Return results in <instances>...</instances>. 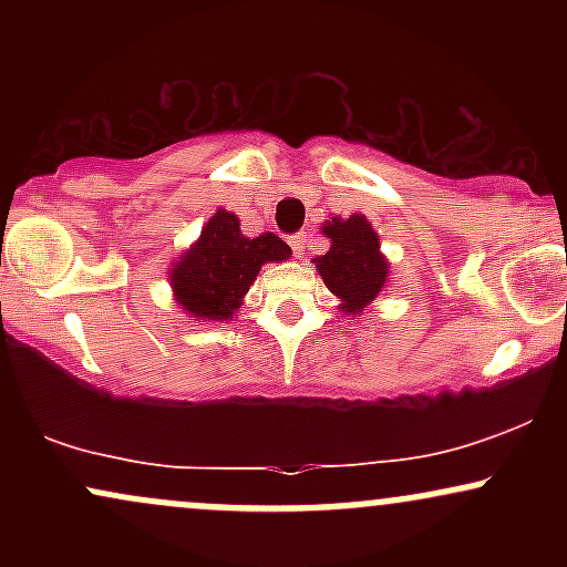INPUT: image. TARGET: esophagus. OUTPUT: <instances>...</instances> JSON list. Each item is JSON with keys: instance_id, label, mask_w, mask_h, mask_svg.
Masks as SVG:
<instances>
[{"instance_id": "34e87169", "label": "esophagus", "mask_w": 567, "mask_h": 567, "mask_svg": "<svg viewBox=\"0 0 567 567\" xmlns=\"http://www.w3.org/2000/svg\"><path fill=\"white\" fill-rule=\"evenodd\" d=\"M306 237H309V234H306V231H296V234H290V237H288L292 252H296L298 258H301L303 250H306Z\"/></svg>"}]
</instances>
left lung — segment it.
Wrapping results in <instances>:
<instances>
[{
  "mask_svg": "<svg viewBox=\"0 0 567 567\" xmlns=\"http://www.w3.org/2000/svg\"><path fill=\"white\" fill-rule=\"evenodd\" d=\"M330 237V250L315 258L317 269L330 292L341 298V311L360 315L365 303L379 298L386 282L389 264L383 261L379 234L370 229L365 216H351L347 220L333 218L324 226Z\"/></svg>",
  "mask_w": 567,
  "mask_h": 567,
  "instance_id": "obj_1",
  "label": "left lung"
}]
</instances>
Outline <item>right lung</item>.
Instances as JSON below:
<instances>
[{
	"label": "right lung",
	"instance_id": "obj_1",
	"mask_svg": "<svg viewBox=\"0 0 567 567\" xmlns=\"http://www.w3.org/2000/svg\"><path fill=\"white\" fill-rule=\"evenodd\" d=\"M290 247L277 234L245 237L234 213L218 210L192 250L175 264L171 285L188 315L229 320L266 261H285Z\"/></svg>",
	"mask_w": 567,
	"mask_h": 567
}]
</instances>
